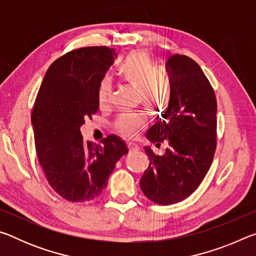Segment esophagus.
<instances>
[{
    "label": "esophagus",
    "instance_id": "obj_1",
    "mask_svg": "<svg viewBox=\"0 0 256 256\" xmlns=\"http://www.w3.org/2000/svg\"><path fill=\"white\" fill-rule=\"evenodd\" d=\"M128 148L130 152H136V151L140 150V146H138L136 144H133V142H128Z\"/></svg>",
    "mask_w": 256,
    "mask_h": 256
}]
</instances>
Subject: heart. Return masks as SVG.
<instances>
[{
  "label": "heart",
  "mask_w": 256,
  "mask_h": 256,
  "mask_svg": "<svg viewBox=\"0 0 256 256\" xmlns=\"http://www.w3.org/2000/svg\"><path fill=\"white\" fill-rule=\"evenodd\" d=\"M120 76L128 86L138 90V102L150 112H164L172 99L170 82L162 73L156 72L149 56L144 52H136L125 60L118 71ZM110 88L102 82L99 88V104L108 102ZM144 118L138 115H122L116 122V128L126 138H133L144 128Z\"/></svg>",
  "instance_id": "obj_1"
}]
</instances>
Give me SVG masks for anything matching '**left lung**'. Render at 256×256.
Returning <instances> with one entry per match:
<instances>
[{"label":"left lung","mask_w":256,"mask_h":256,"mask_svg":"<svg viewBox=\"0 0 256 256\" xmlns=\"http://www.w3.org/2000/svg\"><path fill=\"white\" fill-rule=\"evenodd\" d=\"M166 66L172 99L146 138L167 146L162 156L144 146L150 162L140 180L144 196L162 206L183 201L198 188L216 146V100L209 80L188 56L172 55Z\"/></svg>","instance_id":"1"}]
</instances>
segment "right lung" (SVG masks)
I'll use <instances>...</instances> for the list:
<instances>
[{"instance_id":"obj_1","label":"right lung","mask_w":256,"mask_h":256,"mask_svg":"<svg viewBox=\"0 0 256 256\" xmlns=\"http://www.w3.org/2000/svg\"><path fill=\"white\" fill-rule=\"evenodd\" d=\"M115 58L105 46L72 50L53 62L38 92L32 114L37 157L50 185L68 201L100 196L115 164L128 152L118 136L94 144L80 131L98 110L99 86Z\"/></svg>"}]
</instances>
